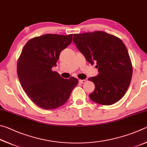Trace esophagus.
<instances>
[{
	"instance_id": "obj_1",
	"label": "esophagus",
	"mask_w": 147,
	"mask_h": 147,
	"mask_svg": "<svg viewBox=\"0 0 147 147\" xmlns=\"http://www.w3.org/2000/svg\"><path fill=\"white\" fill-rule=\"evenodd\" d=\"M79 83H81V84H83V83H86V80L85 79H81V80H79Z\"/></svg>"
}]
</instances>
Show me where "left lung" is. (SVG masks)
I'll return each instance as SVG.
<instances>
[{
  "mask_svg": "<svg viewBox=\"0 0 147 147\" xmlns=\"http://www.w3.org/2000/svg\"><path fill=\"white\" fill-rule=\"evenodd\" d=\"M73 42L86 60L96 63L99 74L88 78L95 89L89 97L102 105L115 103L124 96L129 87L132 66L123 41L101 31L74 34Z\"/></svg>",
  "mask_w": 147,
  "mask_h": 147,
  "instance_id": "obj_1",
  "label": "left lung"
}]
</instances>
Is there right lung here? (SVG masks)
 Masks as SVG:
<instances>
[{
	"instance_id": "1",
	"label": "right lung",
	"mask_w": 147,
	"mask_h": 147,
	"mask_svg": "<svg viewBox=\"0 0 147 147\" xmlns=\"http://www.w3.org/2000/svg\"><path fill=\"white\" fill-rule=\"evenodd\" d=\"M72 35L45 34L29 40L17 63V75L28 97L40 108L55 109L68 101L78 79H64L51 68L60 53L72 41Z\"/></svg>"
}]
</instances>
